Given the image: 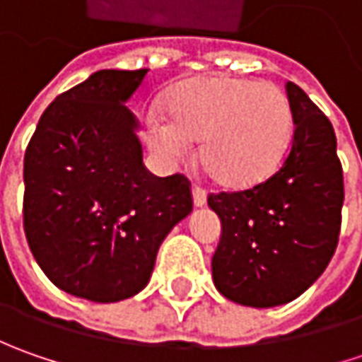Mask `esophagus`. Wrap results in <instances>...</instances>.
Returning a JSON list of instances; mask_svg holds the SVG:
<instances>
[{
	"label": "esophagus",
	"instance_id": "34e87169",
	"mask_svg": "<svg viewBox=\"0 0 362 362\" xmlns=\"http://www.w3.org/2000/svg\"><path fill=\"white\" fill-rule=\"evenodd\" d=\"M207 202V197H205V191H203L199 185H193V203H195V207H203Z\"/></svg>",
	"mask_w": 362,
	"mask_h": 362
}]
</instances>
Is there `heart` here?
I'll return each mask as SVG.
<instances>
[{"label": "heart", "mask_w": 362, "mask_h": 362, "mask_svg": "<svg viewBox=\"0 0 362 362\" xmlns=\"http://www.w3.org/2000/svg\"><path fill=\"white\" fill-rule=\"evenodd\" d=\"M169 120H146V143L160 159H181L199 141V160L219 185L254 187L284 160L292 141V108L276 84L207 78L175 92Z\"/></svg>", "instance_id": "b5f03b06"}]
</instances>
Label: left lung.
<instances>
[{
    "instance_id": "1",
    "label": "left lung",
    "mask_w": 362,
    "mask_h": 362,
    "mask_svg": "<svg viewBox=\"0 0 362 362\" xmlns=\"http://www.w3.org/2000/svg\"><path fill=\"white\" fill-rule=\"evenodd\" d=\"M294 136L282 165L254 187L209 193L221 219L211 270L216 288L243 306L298 298L334 256L344 181L337 136L325 112L286 82Z\"/></svg>"
}]
</instances>
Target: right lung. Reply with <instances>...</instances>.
Returning a JSON list of instances; mask_svg holds the SVG:
<instances>
[{"mask_svg": "<svg viewBox=\"0 0 362 362\" xmlns=\"http://www.w3.org/2000/svg\"><path fill=\"white\" fill-rule=\"evenodd\" d=\"M148 68L100 70L56 96L23 157V231L60 290L119 302L141 292L159 245L193 211L185 175H153L124 103Z\"/></svg>", "mask_w": 362, "mask_h": 362, "instance_id": "right-lung-1", "label": "right lung"}]
</instances>
